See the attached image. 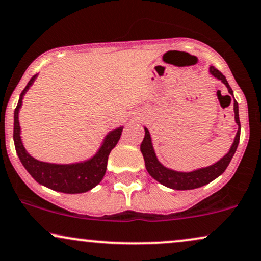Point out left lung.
<instances>
[{"instance_id": "1", "label": "left lung", "mask_w": 261, "mask_h": 261, "mask_svg": "<svg viewBox=\"0 0 261 261\" xmlns=\"http://www.w3.org/2000/svg\"><path fill=\"white\" fill-rule=\"evenodd\" d=\"M210 73L212 74L214 78L222 81L227 88L229 94L233 97V91L232 89L230 88L229 83H227L226 78L224 77L216 67H213V66L210 67ZM233 112H235V121L239 128H237L235 140H233L232 146L230 147V150L227 151V154L224 155L222 159L217 161L216 164L190 171V172L176 171L164 166V165L158 160L156 154H155L149 130H148L147 127H144V133L146 134H144V138L141 143V151L142 155H143L144 164H146V169L148 171V173H149L155 180H158V182L163 184V186L174 190L196 189V188L206 186V184H208L212 182V180L216 179L217 177H219L220 174L226 170V167L229 166L230 161H231L240 142L241 124L239 117V103H237L235 98H233Z\"/></svg>"}]
</instances>
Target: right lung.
I'll list each match as a JSON object with an SVG mask.
<instances>
[{
	"instance_id": "add662e5",
	"label": "right lung",
	"mask_w": 261,
	"mask_h": 261,
	"mask_svg": "<svg viewBox=\"0 0 261 261\" xmlns=\"http://www.w3.org/2000/svg\"><path fill=\"white\" fill-rule=\"evenodd\" d=\"M38 74L29 81L24 90L19 97L18 106L14 111V131H13V140L16 154L20 159L22 166L31 174L36 182L49 189L60 191L65 194H81L91 190L101 182L106 173L108 155L111 150L117 146L120 140L124 126H119L112 130L105 136L100 148L91 158L73 164H51L45 161L35 159L25 149L24 143L21 141V128L19 124V112L22 106V98L25 94L34 84Z\"/></svg>"
}]
</instances>
